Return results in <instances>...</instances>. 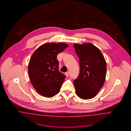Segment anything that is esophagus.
Masks as SVG:
<instances>
[{"label": "esophagus", "instance_id": "esophagus-1", "mask_svg": "<svg viewBox=\"0 0 131 131\" xmlns=\"http://www.w3.org/2000/svg\"><path fill=\"white\" fill-rule=\"evenodd\" d=\"M65 75H66L67 77H68V76L69 75V72H66V73H65Z\"/></svg>", "mask_w": 131, "mask_h": 131}]
</instances>
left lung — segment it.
<instances>
[{
  "instance_id": "1",
  "label": "left lung",
  "mask_w": 131,
  "mask_h": 131,
  "mask_svg": "<svg viewBox=\"0 0 131 131\" xmlns=\"http://www.w3.org/2000/svg\"><path fill=\"white\" fill-rule=\"evenodd\" d=\"M74 46L80 64V74L74 81L76 93L81 99H91L104 84L106 61L100 50L91 43L75 44Z\"/></svg>"
}]
</instances>
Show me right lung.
I'll return each instance as SVG.
<instances>
[{
  "instance_id": "1",
  "label": "right lung",
  "mask_w": 131,
  "mask_h": 131,
  "mask_svg": "<svg viewBox=\"0 0 131 131\" xmlns=\"http://www.w3.org/2000/svg\"><path fill=\"white\" fill-rule=\"evenodd\" d=\"M69 45L63 43H47L38 47L28 66L30 81L38 93L52 97L58 93L66 76L59 70L57 55Z\"/></svg>"
}]
</instances>
